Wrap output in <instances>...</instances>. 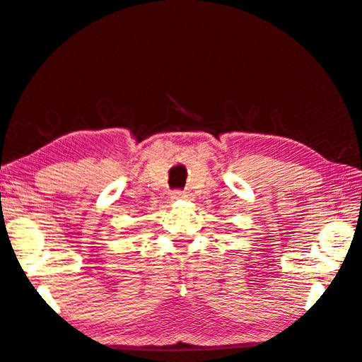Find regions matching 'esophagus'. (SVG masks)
Returning a JSON list of instances; mask_svg holds the SVG:
<instances>
[{"label": "esophagus", "instance_id": "obj_1", "mask_svg": "<svg viewBox=\"0 0 362 362\" xmlns=\"http://www.w3.org/2000/svg\"><path fill=\"white\" fill-rule=\"evenodd\" d=\"M171 197L175 199V201H181V199H186V194L182 191H175V192H173Z\"/></svg>", "mask_w": 362, "mask_h": 362}]
</instances>
